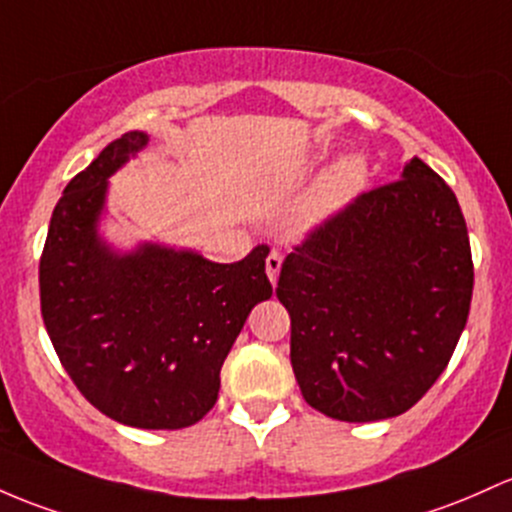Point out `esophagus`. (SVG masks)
Listing matches in <instances>:
<instances>
[{
    "instance_id": "obj_1",
    "label": "esophagus",
    "mask_w": 512,
    "mask_h": 512,
    "mask_svg": "<svg viewBox=\"0 0 512 512\" xmlns=\"http://www.w3.org/2000/svg\"><path fill=\"white\" fill-rule=\"evenodd\" d=\"M265 269H267L269 282L277 284V279H279V269H282V255H279L277 250H272V252H269V255H267Z\"/></svg>"
}]
</instances>
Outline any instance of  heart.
<instances>
[{"mask_svg":"<svg viewBox=\"0 0 512 512\" xmlns=\"http://www.w3.org/2000/svg\"><path fill=\"white\" fill-rule=\"evenodd\" d=\"M367 179L369 167L364 155L347 153L338 157L328 170L320 174L316 184L308 189L306 199L301 201V226H318V223L338 216L352 201H357V196L367 187Z\"/></svg>","mask_w":512,"mask_h":512,"instance_id":"obj_1","label":"heart"}]
</instances>
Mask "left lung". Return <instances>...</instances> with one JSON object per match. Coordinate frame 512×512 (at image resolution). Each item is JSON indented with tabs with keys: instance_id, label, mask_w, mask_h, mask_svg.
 <instances>
[{
	"instance_id": "1",
	"label": "left lung",
	"mask_w": 512,
	"mask_h": 512,
	"mask_svg": "<svg viewBox=\"0 0 512 512\" xmlns=\"http://www.w3.org/2000/svg\"><path fill=\"white\" fill-rule=\"evenodd\" d=\"M474 289L469 233L420 157L286 255L277 299L308 406L345 423L413 408L445 372Z\"/></svg>"
}]
</instances>
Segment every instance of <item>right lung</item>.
Wrapping results in <instances>:
<instances>
[{"label":"right lung","mask_w":512,"mask_h":512,"mask_svg":"<svg viewBox=\"0 0 512 512\" xmlns=\"http://www.w3.org/2000/svg\"><path fill=\"white\" fill-rule=\"evenodd\" d=\"M128 131L70 179L38 267L43 323L82 396L143 430L199 423L247 316L272 296L267 245L218 265L194 250L140 243L121 252L99 235L109 177L148 145Z\"/></svg>","instance_id":"obj_1"}]
</instances>
